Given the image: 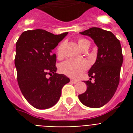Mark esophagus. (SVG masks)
Here are the masks:
<instances>
[{"label": "esophagus", "mask_w": 133, "mask_h": 133, "mask_svg": "<svg viewBox=\"0 0 133 133\" xmlns=\"http://www.w3.org/2000/svg\"><path fill=\"white\" fill-rule=\"evenodd\" d=\"M71 82H72V83H74V84H77V83H78V81H75V80H73V79H72V80H71Z\"/></svg>", "instance_id": "esophagus-1"}]
</instances>
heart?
<instances>
[{
    "label": "heart",
    "instance_id": "b5f03b06",
    "mask_svg": "<svg viewBox=\"0 0 133 133\" xmlns=\"http://www.w3.org/2000/svg\"><path fill=\"white\" fill-rule=\"evenodd\" d=\"M78 44L79 47L83 50L86 46H90V43L87 39L80 38L78 39ZM64 46V42H61L56 48V53L58 56H61L63 54V49ZM89 67V63L86 60H75L69 59L65 61L61 65V71L65 75L72 78H79L83 75V73Z\"/></svg>",
    "mask_w": 133,
    "mask_h": 133
}]
</instances>
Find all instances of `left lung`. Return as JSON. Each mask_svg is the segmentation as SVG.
Instances as JSON below:
<instances>
[{
  "label": "left lung",
  "instance_id": "8db88e82",
  "mask_svg": "<svg viewBox=\"0 0 133 133\" xmlns=\"http://www.w3.org/2000/svg\"><path fill=\"white\" fill-rule=\"evenodd\" d=\"M79 34L90 36L98 48L96 61L88 71L95 82L85 81V92L79 95L83 105L97 108L106 104L115 95L119 83L120 71L123 63L119 41L111 32L92 28Z\"/></svg>",
  "mask_w": 133,
  "mask_h": 133
}]
</instances>
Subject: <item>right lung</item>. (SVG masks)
Listing matches in <instances>:
<instances>
[{"instance_id":"obj_1","label":"right lung","mask_w":133,"mask_h":133,"mask_svg":"<svg viewBox=\"0 0 133 133\" xmlns=\"http://www.w3.org/2000/svg\"><path fill=\"white\" fill-rule=\"evenodd\" d=\"M68 32L54 35L45 30L23 32L16 43L15 66L17 81L25 99L37 109H48L56 104L61 89L70 79L57 74L56 56L52 50ZM47 74L51 77L48 79Z\"/></svg>"}]
</instances>
